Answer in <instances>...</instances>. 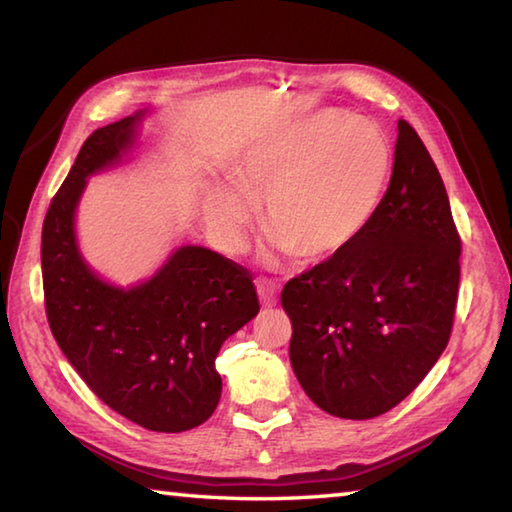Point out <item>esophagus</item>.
<instances>
[{
	"mask_svg": "<svg viewBox=\"0 0 512 512\" xmlns=\"http://www.w3.org/2000/svg\"><path fill=\"white\" fill-rule=\"evenodd\" d=\"M257 293H259V302L264 306H275L277 304V288L266 282V280H259L257 282Z\"/></svg>",
	"mask_w": 512,
	"mask_h": 512,
	"instance_id": "esophagus-1",
	"label": "esophagus"
}]
</instances>
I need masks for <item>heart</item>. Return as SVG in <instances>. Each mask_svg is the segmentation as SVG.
Masks as SVG:
<instances>
[{
  "mask_svg": "<svg viewBox=\"0 0 512 512\" xmlns=\"http://www.w3.org/2000/svg\"><path fill=\"white\" fill-rule=\"evenodd\" d=\"M389 145L376 125L342 111L257 138L228 163V183L206 194L210 235L239 253L264 199L271 250L324 262L356 241L374 219L389 179Z\"/></svg>",
  "mask_w": 512,
  "mask_h": 512,
  "instance_id": "b5f03b06",
  "label": "heart"
}]
</instances>
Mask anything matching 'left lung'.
Instances as JSON below:
<instances>
[{"label": "left lung", "instance_id": "obj_1", "mask_svg": "<svg viewBox=\"0 0 512 512\" xmlns=\"http://www.w3.org/2000/svg\"><path fill=\"white\" fill-rule=\"evenodd\" d=\"M461 237L448 192L414 127L398 120L394 170L353 244L288 280V356L311 401L331 416L392 410L448 347Z\"/></svg>", "mask_w": 512, "mask_h": 512}]
</instances>
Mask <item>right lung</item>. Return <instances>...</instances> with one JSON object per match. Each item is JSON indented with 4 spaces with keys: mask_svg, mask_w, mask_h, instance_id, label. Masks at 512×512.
I'll use <instances>...</instances> for the list:
<instances>
[{
    "mask_svg": "<svg viewBox=\"0 0 512 512\" xmlns=\"http://www.w3.org/2000/svg\"><path fill=\"white\" fill-rule=\"evenodd\" d=\"M145 111L91 134L42 226L46 318L55 342L102 403L154 432L206 423L221 396L215 358L259 311L244 266L181 246L150 280L120 288L82 259L73 217L87 176L120 161Z\"/></svg>",
    "mask_w": 512,
    "mask_h": 512,
    "instance_id": "1",
    "label": "right lung"
}]
</instances>
